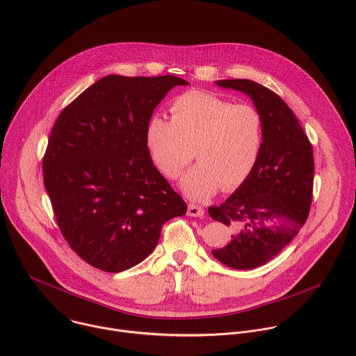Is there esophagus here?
<instances>
[{
  "instance_id": "esophagus-1",
  "label": "esophagus",
  "mask_w": 356,
  "mask_h": 356,
  "mask_svg": "<svg viewBox=\"0 0 356 356\" xmlns=\"http://www.w3.org/2000/svg\"><path fill=\"white\" fill-rule=\"evenodd\" d=\"M187 215L193 216V218H202L205 215V209L200 205L195 204H190L188 209H187Z\"/></svg>"
}]
</instances>
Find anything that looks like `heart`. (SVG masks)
Wrapping results in <instances>:
<instances>
[{
  "instance_id": "obj_1",
  "label": "heart",
  "mask_w": 356,
  "mask_h": 356,
  "mask_svg": "<svg viewBox=\"0 0 356 356\" xmlns=\"http://www.w3.org/2000/svg\"><path fill=\"white\" fill-rule=\"evenodd\" d=\"M264 137V116L255 105L205 91L176 97L170 120L155 115L145 127L148 155L170 180L180 176L193 149L200 162L186 173L181 187L195 200L243 184L258 163Z\"/></svg>"
}]
</instances>
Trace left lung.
Segmentation results:
<instances>
[{
	"mask_svg": "<svg viewBox=\"0 0 356 356\" xmlns=\"http://www.w3.org/2000/svg\"><path fill=\"white\" fill-rule=\"evenodd\" d=\"M251 97L265 122L264 147L248 179L219 207L213 220L232 230L227 245L212 250L222 264L255 269L280 254L305 225L314 195V149L289 105L270 88L248 79L218 80Z\"/></svg>",
	"mask_w": 356,
	"mask_h": 356,
	"instance_id": "obj_1",
	"label": "left lung"
}]
</instances>
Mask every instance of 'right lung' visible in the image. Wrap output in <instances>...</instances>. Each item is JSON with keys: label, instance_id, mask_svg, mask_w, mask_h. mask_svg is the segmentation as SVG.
<instances>
[{"label": "right lung", "instance_id": "obj_1", "mask_svg": "<svg viewBox=\"0 0 356 356\" xmlns=\"http://www.w3.org/2000/svg\"><path fill=\"white\" fill-rule=\"evenodd\" d=\"M176 76L109 74L84 90L55 120L42 177L56 225L88 265L109 273L145 259L162 226L187 212L154 166L145 127Z\"/></svg>", "mask_w": 356, "mask_h": 356}]
</instances>
